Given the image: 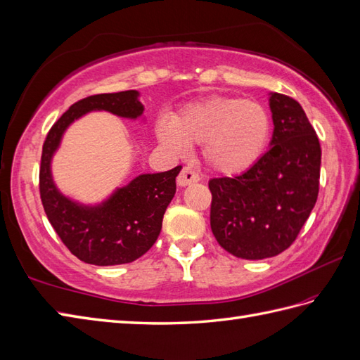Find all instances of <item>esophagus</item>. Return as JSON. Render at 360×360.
Segmentation results:
<instances>
[{
	"instance_id": "1",
	"label": "esophagus",
	"mask_w": 360,
	"mask_h": 360,
	"mask_svg": "<svg viewBox=\"0 0 360 360\" xmlns=\"http://www.w3.org/2000/svg\"><path fill=\"white\" fill-rule=\"evenodd\" d=\"M198 180H200L198 174L194 169H191L189 166H185V168H183L181 172L179 174L177 185L179 186H188V185H191V183H195Z\"/></svg>"
}]
</instances>
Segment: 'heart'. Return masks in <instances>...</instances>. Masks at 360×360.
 Returning <instances> with one entry per match:
<instances>
[{"label": "heart", "instance_id": "obj_1", "mask_svg": "<svg viewBox=\"0 0 360 360\" xmlns=\"http://www.w3.org/2000/svg\"><path fill=\"white\" fill-rule=\"evenodd\" d=\"M270 120L255 101L212 96L183 108L172 120L157 125V137L183 154L188 145H203L210 169L235 175L249 169L267 143Z\"/></svg>", "mask_w": 360, "mask_h": 360}]
</instances>
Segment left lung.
<instances>
[{
  "label": "left lung",
  "instance_id": "1",
  "mask_svg": "<svg viewBox=\"0 0 360 360\" xmlns=\"http://www.w3.org/2000/svg\"><path fill=\"white\" fill-rule=\"evenodd\" d=\"M270 150L236 177L209 180L210 229L243 259L276 257L292 246L316 205L321 145L302 107L270 93Z\"/></svg>",
  "mask_w": 360,
  "mask_h": 360
}]
</instances>
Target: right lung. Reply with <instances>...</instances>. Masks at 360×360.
Here are the masks:
<instances>
[{"label": "right lung", "mask_w": 360, "mask_h": 360, "mask_svg": "<svg viewBox=\"0 0 360 360\" xmlns=\"http://www.w3.org/2000/svg\"><path fill=\"white\" fill-rule=\"evenodd\" d=\"M90 111L137 119L142 116L143 105L136 90L94 94L73 103L50 128L42 146L41 201L50 224L75 257L94 266L127 264L142 257L155 243L165 210L175 194V177L181 166L139 175L98 206L79 205L67 198L51 177V157L68 125Z\"/></svg>", "instance_id": "right-lung-1"}]
</instances>
